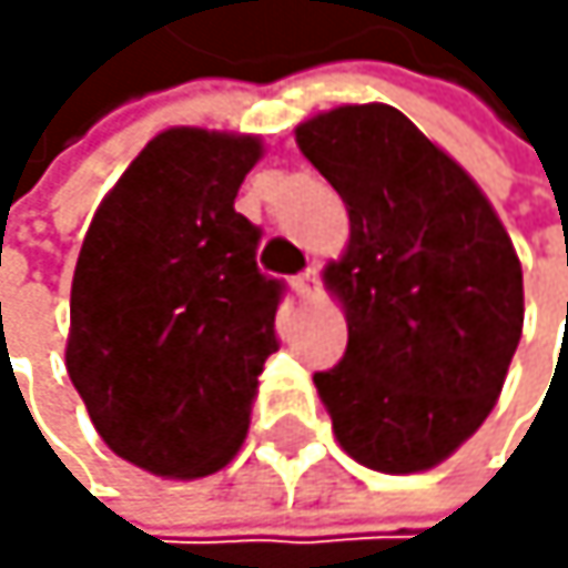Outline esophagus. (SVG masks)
I'll use <instances>...</instances> for the list:
<instances>
[{
  "label": "esophagus",
  "mask_w": 568,
  "mask_h": 568,
  "mask_svg": "<svg viewBox=\"0 0 568 568\" xmlns=\"http://www.w3.org/2000/svg\"><path fill=\"white\" fill-rule=\"evenodd\" d=\"M293 290L300 300H316L320 296V272L316 268H306L293 278Z\"/></svg>",
  "instance_id": "34e87169"
}]
</instances>
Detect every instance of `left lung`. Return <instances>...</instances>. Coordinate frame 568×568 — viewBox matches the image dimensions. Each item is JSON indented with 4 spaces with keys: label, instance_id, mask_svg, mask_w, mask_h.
Instances as JSON below:
<instances>
[{
    "label": "left lung",
    "instance_id": "8db88e82",
    "mask_svg": "<svg viewBox=\"0 0 568 568\" xmlns=\"http://www.w3.org/2000/svg\"><path fill=\"white\" fill-rule=\"evenodd\" d=\"M351 217L323 272L347 351L316 371L337 443L382 474H419L467 443L521 341L515 245L467 170L392 104H344L296 129Z\"/></svg>",
    "mask_w": 568,
    "mask_h": 568
}]
</instances>
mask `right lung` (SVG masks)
<instances>
[{
	"instance_id": "obj_1",
	"label": "right lung",
	"mask_w": 568,
	"mask_h": 568,
	"mask_svg": "<svg viewBox=\"0 0 568 568\" xmlns=\"http://www.w3.org/2000/svg\"><path fill=\"white\" fill-rule=\"evenodd\" d=\"M255 135L166 129L94 211L71 286L68 375L108 449L156 477H207L248 433L278 351L282 282L234 211Z\"/></svg>"
}]
</instances>
